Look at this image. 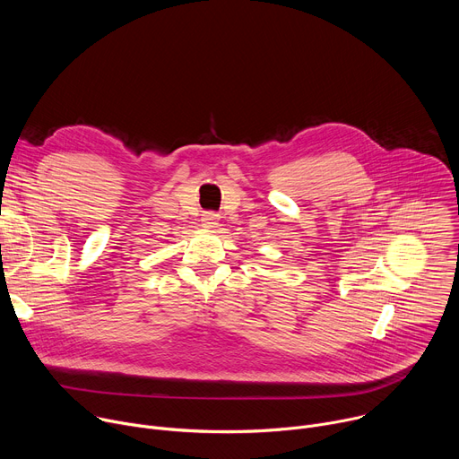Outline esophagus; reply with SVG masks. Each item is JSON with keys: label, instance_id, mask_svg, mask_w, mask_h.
I'll return each mask as SVG.
<instances>
[{"label": "esophagus", "instance_id": "1", "mask_svg": "<svg viewBox=\"0 0 459 459\" xmlns=\"http://www.w3.org/2000/svg\"><path fill=\"white\" fill-rule=\"evenodd\" d=\"M218 221H220V214H216V212H205V214L202 216V223H204V227H207V229L216 227Z\"/></svg>", "mask_w": 459, "mask_h": 459}]
</instances>
